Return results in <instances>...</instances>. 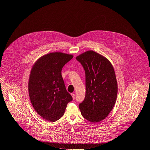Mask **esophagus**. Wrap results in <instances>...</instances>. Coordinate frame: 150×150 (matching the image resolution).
Returning a JSON list of instances; mask_svg holds the SVG:
<instances>
[{
  "mask_svg": "<svg viewBox=\"0 0 150 150\" xmlns=\"http://www.w3.org/2000/svg\"><path fill=\"white\" fill-rule=\"evenodd\" d=\"M71 96L72 97V98L74 100V99H75V94L74 93H71Z\"/></svg>",
  "mask_w": 150,
  "mask_h": 150,
  "instance_id": "34e87169",
  "label": "esophagus"
}]
</instances>
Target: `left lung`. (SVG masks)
<instances>
[{"label":"left lung","mask_w":150,"mask_h":150,"mask_svg":"<svg viewBox=\"0 0 150 150\" xmlns=\"http://www.w3.org/2000/svg\"><path fill=\"white\" fill-rule=\"evenodd\" d=\"M86 72V93L79 105L82 116L92 122L103 120L114 106L117 84L114 67L110 62L93 50L76 58Z\"/></svg>","instance_id":"8db88e82"}]
</instances>
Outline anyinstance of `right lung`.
Wrapping results in <instances>:
<instances>
[{"label":"right lung","instance_id":"obj_1","mask_svg":"<svg viewBox=\"0 0 150 150\" xmlns=\"http://www.w3.org/2000/svg\"><path fill=\"white\" fill-rule=\"evenodd\" d=\"M72 58V55L61 52L50 53L37 60L31 69L30 99L36 112L48 121L59 119L72 100L61 75L63 67Z\"/></svg>","mask_w":150,"mask_h":150}]
</instances>
